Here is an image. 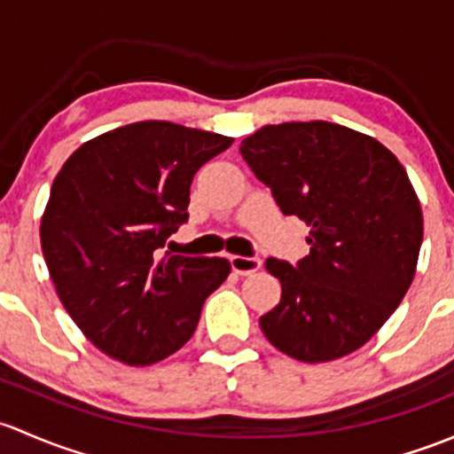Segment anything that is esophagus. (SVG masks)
<instances>
[{"mask_svg":"<svg viewBox=\"0 0 454 454\" xmlns=\"http://www.w3.org/2000/svg\"><path fill=\"white\" fill-rule=\"evenodd\" d=\"M229 262H231V269L236 270L238 275H251L255 273V270H260L262 266L260 258H245V255H231Z\"/></svg>","mask_w":454,"mask_h":454,"instance_id":"esophagus-1","label":"esophagus"}]
</instances>
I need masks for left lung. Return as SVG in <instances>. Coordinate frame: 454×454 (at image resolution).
I'll return each instance as SVG.
<instances>
[{"label": "left lung", "instance_id": "left-lung-1", "mask_svg": "<svg viewBox=\"0 0 454 454\" xmlns=\"http://www.w3.org/2000/svg\"><path fill=\"white\" fill-rule=\"evenodd\" d=\"M240 153L279 209L310 227V254L295 266L266 260L282 297L262 332L301 363L348 356L413 282L424 221L406 170L378 139L321 120L262 126Z\"/></svg>", "mask_w": 454, "mask_h": 454}]
</instances>
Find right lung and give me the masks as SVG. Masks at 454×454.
<instances>
[{"mask_svg": "<svg viewBox=\"0 0 454 454\" xmlns=\"http://www.w3.org/2000/svg\"><path fill=\"white\" fill-rule=\"evenodd\" d=\"M231 142L148 120L89 139L56 175L41 249L65 310L106 356L153 365L175 354L227 279L225 258L159 255L188 221L196 170Z\"/></svg>", "mask_w": 454, "mask_h": 454, "instance_id": "right-lung-1", "label": "right lung"}]
</instances>
